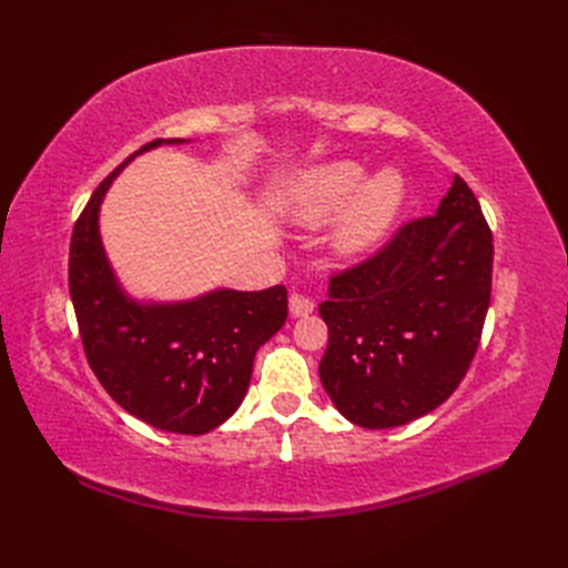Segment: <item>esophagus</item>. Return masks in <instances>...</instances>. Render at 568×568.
Instances as JSON below:
<instances>
[{
    "instance_id": "34e87169",
    "label": "esophagus",
    "mask_w": 568,
    "mask_h": 568,
    "mask_svg": "<svg viewBox=\"0 0 568 568\" xmlns=\"http://www.w3.org/2000/svg\"><path fill=\"white\" fill-rule=\"evenodd\" d=\"M315 311V303L311 298H305L301 294H291L288 296V313L291 317H307Z\"/></svg>"
}]
</instances>
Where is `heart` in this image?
<instances>
[{"label": "heart", "instance_id": "heart-1", "mask_svg": "<svg viewBox=\"0 0 568 568\" xmlns=\"http://www.w3.org/2000/svg\"><path fill=\"white\" fill-rule=\"evenodd\" d=\"M405 203V180L395 170H379L365 180V168L334 161L307 170L288 189L286 217L298 227L326 225L338 212L329 244L338 257H363L379 246Z\"/></svg>", "mask_w": 568, "mask_h": 568}]
</instances>
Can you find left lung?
Listing matches in <instances>:
<instances>
[{"instance_id": "8db88e82", "label": "left lung", "mask_w": 568, "mask_h": 568, "mask_svg": "<svg viewBox=\"0 0 568 568\" xmlns=\"http://www.w3.org/2000/svg\"><path fill=\"white\" fill-rule=\"evenodd\" d=\"M493 234L455 175L436 215L407 222L365 263L334 274L320 315V379L363 428L419 419L467 374L490 305Z\"/></svg>"}]
</instances>
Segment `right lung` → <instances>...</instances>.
<instances>
[{
  "instance_id": "1",
  "label": "right lung",
  "mask_w": 568,
  "mask_h": 568,
  "mask_svg": "<svg viewBox=\"0 0 568 568\" xmlns=\"http://www.w3.org/2000/svg\"><path fill=\"white\" fill-rule=\"evenodd\" d=\"M156 140L101 182L75 222L68 288L84 355L99 384L132 417L170 434L201 436L227 422L251 384L257 348L286 322V288H215L189 301H136L118 282L101 244L99 211L113 180Z\"/></svg>"
}]
</instances>
